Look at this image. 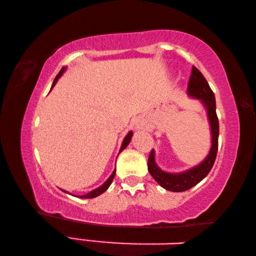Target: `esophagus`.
Here are the masks:
<instances>
[{
	"label": "esophagus",
	"mask_w": 256,
	"mask_h": 256,
	"mask_svg": "<svg viewBox=\"0 0 256 256\" xmlns=\"http://www.w3.org/2000/svg\"><path fill=\"white\" fill-rule=\"evenodd\" d=\"M138 128H140V126H138Z\"/></svg>",
	"instance_id": "1"
}]
</instances>
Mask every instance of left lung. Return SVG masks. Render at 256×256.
<instances>
[{
  "mask_svg": "<svg viewBox=\"0 0 256 256\" xmlns=\"http://www.w3.org/2000/svg\"><path fill=\"white\" fill-rule=\"evenodd\" d=\"M188 94L190 97L201 100L206 107L208 120L211 130V148L209 154L202 162L182 172H167L158 167L156 164L154 150H151L148 160V170L154 180L167 190L172 192H184L200 183L209 174L218 152L219 122L216 112V98L209 84L202 73L196 66L192 68V74L190 76Z\"/></svg>",
  "mask_w": 256,
  "mask_h": 256,
  "instance_id": "1",
  "label": "left lung"
}]
</instances>
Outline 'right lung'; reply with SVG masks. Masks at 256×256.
<instances>
[{
  "label": "right lung",
  "mask_w": 256,
  "mask_h": 256,
  "mask_svg": "<svg viewBox=\"0 0 256 256\" xmlns=\"http://www.w3.org/2000/svg\"><path fill=\"white\" fill-rule=\"evenodd\" d=\"M66 70V66H63L62 68H60V71L58 72V74L56 76V78L54 79V82H53V84H52V88H50V90L53 89V86L56 84V82H58V80L60 79V76L63 74L64 73V71ZM132 136H133V132L132 131H130L128 133V136L124 138V140H123V144H122V146H120V152H122V151L126 148V146H128V144L130 142H131V138H132ZM115 172H116V170H114V172H112V175L110 176V178H108L105 183H104L102 186H99V188H97L96 190H92V192H89V193H86V194H84V196H79L78 198H96V196H100V194H102L104 192H105V190L110 188V185L112 184V180H114V177H115ZM64 192H66V190H64ZM66 193H68V192H66ZM68 194H71V193H68Z\"/></svg>",
  "instance_id": "add662e5"
}]
</instances>
